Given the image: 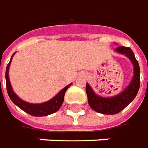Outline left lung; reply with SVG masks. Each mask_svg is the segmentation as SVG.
<instances>
[{
	"instance_id": "obj_1",
	"label": "left lung",
	"mask_w": 148,
	"mask_h": 148,
	"mask_svg": "<svg viewBox=\"0 0 148 148\" xmlns=\"http://www.w3.org/2000/svg\"><path fill=\"white\" fill-rule=\"evenodd\" d=\"M115 51L125 56L130 60L131 64H133L134 73L130 84L126 88L119 94L110 97L97 95L87 83L86 93L88 105L93 110L103 114H116L121 112L134 99L140 86V69L133 51L130 47H119L115 49Z\"/></svg>"
}]
</instances>
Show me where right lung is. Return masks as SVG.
<instances>
[{
	"label": "right lung",
	"instance_id": "add662e5",
	"mask_svg": "<svg viewBox=\"0 0 148 148\" xmlns=\"http://www.w3.org/2000/svg\"><path fill=\"white\" fill-rule=\"evenodd\" d=\"M15 55V52L13 54V56L10 59V63L8 64L6 67L5 71V80H6V88H7V92L8 95L10 97L11 101L14 102L17 106H18L21 110L25 111V113L29 114L31 116L34 117H43V116H47V115L54 114L60 110V108L62 106V104L64 102V95L65 92L67 91L68 88L72 85V83L67 85L66 87H64L63 89H61L60 91L57 93L56 95L51 99H50L46 102L39 104H33L25 101L22 99H21L15 92H14L13 88L11 86L10 80V76H9V70H10V66L11 64V61L13 57Z\"/></svg>",
	"mask_w": 148,
	"mask_h": 148
}]
</instances>
